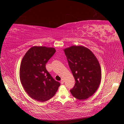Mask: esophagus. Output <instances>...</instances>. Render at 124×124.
I'll use <instances>...</instances> for the list:
<instances>
[{
	"label": "esophagus",
	"instance_id": "obj_1",
	"mask_svg": "<svg viewBox=\"0 0 124 124\" xmlns=\"http://www.w3.org/2000/svg\"><path fill=\"white\" fill-rule=\"evenodd\" d=\"M61 84H63V83H64V80L63 79V78H62V79L61 80Z\"/></svg>",
	"mask_w": 124,
	"mask_h": 124
}]
</instances>
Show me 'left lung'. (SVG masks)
Returning <instances> with one entry per match:
<instances>
[{"label":"left lung","mask_w":124,"mask_h":124,"mask_svg":"<svg viewBox=\"0 0 124 124\" xmlns=\"http://www.w3.org/2000/svg\"><path fill=\"white\" fill-rule=\"evenodd\" d=\"M76 83L70 90L78 100L88 98L98 88L101 79V68L95 55L83 46H73L63 50Z\"/></svg>","instance_id":"obj_1"}]
</instances>
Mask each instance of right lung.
<instances>
[{
	"label": "right lung",
	"instance_id": "obj_1",
	"mask_svg": "<svg viewBox=\"0 0 124 124\" xmlns=\"http://www.w3.org/2000/svg\"><path fill=\"white\" fill-rule=\"evenodd\" d=\"M55 52L53 47L35 46L26 52L22 60L20 78L22 86L31 98L40 102L52 98L61 85L46 67Z\"/></svg>",
	"mask_w": 124,
	"mask_h": 124
}]
</instances>
